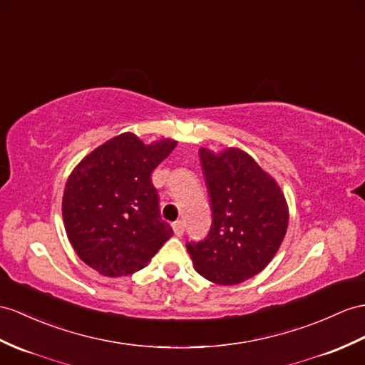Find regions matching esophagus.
<instances>
[{"label": "esophagus", "mask_w": 365, "mask_h": 365, "mask_svg": "<svg viewBox=\"0 0 365 365\" xmlns=\"http://www.w3.org/2000/svg\"><path fill=\"white\" fill-rule=\"evenodd\" d=\"M172 227H173V232H175L176 237H181L184 234V223H182V221H175Z\"/></svg>", "instance_id": "1"}]
</instances>
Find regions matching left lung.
<instances>
[{"label":"left lung","instance_id":"8db88e82","mask_svg":"<svg viewBox=\"0 0 365 365\" xmlns=\"http://www.w3.org/2000/svg\"><path fill=\"white\" fill-rule=\"evenodd\" d=\"M212 226L206 240L187 243L195 269L217 285H237L262 272L277 254L289 220L279 182L235 147L200 148Z\"/></svg>","mask_w":365,"mask_h":365}]
</instances>
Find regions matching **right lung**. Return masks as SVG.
Masks as SVG:
<instances>
[{"instance_id": "add662e5", "label": "right lung", "mask_w": 365, "mask_h": 365, "mask_svg": "<svg viewBox=\"0 0 365 365\" xmlns=\"http://www.w3.org/2000/svg\"><path fill=\"white\" fill-rule=\"evenodd\" d=\"M178 140L144 144L122 133L94 148L68 176L61 201L65 230L78 259L105 277L145 268L173 235L161 218L150 175Z\"/></svg>"}]
</instances>
